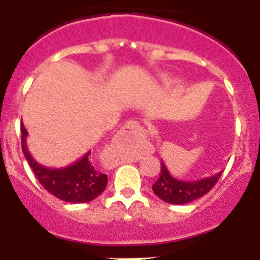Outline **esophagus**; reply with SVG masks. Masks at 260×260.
I'll return each instance as SVG.
<instances>
[{"label":"esophagus","instance_id":"obj_1","mask_svg":"<svg viewBox=\"0 0 260 260\" xmlns=\"http://www.w3.org/2000/svg\"><path fill=\"white\" fill-rule=\"evenodd\" d=\"M122 133H125V134H142V133H144V128L142 127V125L138 121H134V119H130V121H127V122L123 125L122 127Z\"/></svg>","mask_w":260,"mask_h":260}]
</instances>
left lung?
<instances>
[{"label": "left lung", "instance_id": "left-lung-1", "mask_svg": "<svg viewBox=\"0 0 260 260\" xmlns=\"http://www.w3.org/2000/svg\"><path fill=\"white\" fill-rule=\"evenodd\" d=\"M222 172L198 181L177 180L169 173L161 160V174L152 185V190L161 201L171 204H186L207 194L219 181Z\"/></svg>", "mask_w": 260, "mask_h": 260}]
</instances>
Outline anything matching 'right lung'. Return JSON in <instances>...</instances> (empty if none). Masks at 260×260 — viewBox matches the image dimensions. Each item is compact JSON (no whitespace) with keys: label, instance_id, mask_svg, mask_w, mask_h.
<instances>
[{"label":"right lung","instance_id":"right-lung-1","mask_svg":"<svg viewBox=\"0 0 260 260\" xmlns=\"http://www.w3.org/2000/svg\"><path fill=\"white\" fill-rule=\"evenodd\" d=\"M22 150L39 182L45 190L68 203H87L93 201L107 187V174L99 171L91 158V151L77 161L63 168H48L32 157L27 148L26 127L22 123Z\"/></svg>","mask_w":260,"mask_h":260}]
</instances>
